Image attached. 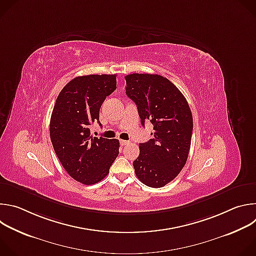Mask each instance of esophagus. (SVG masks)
<instances>
[{
    "instance_id": "esophagus-1",
    "label": "esophagus",
    "mask_w": 256,
    "mask_h": 256,
    "mask_svg": "<svg viewBox=\"0 0 256 256\" xmlns=\"http://www.w3.org/2000/svg\"><path fill=\"white\" fill-rule=\"evenodd\" d=\"M120 144H122V146H126V144H130V142H128V140H120Z\"/></svg>"
}]
</instances>
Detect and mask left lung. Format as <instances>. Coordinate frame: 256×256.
I'll use <instances>...</instances> for the list:
<instances>
[{
  "label": "left lung",
  "mask_w": 256,
  "mask_h": 256,
  "mask_svg": "<svg viewBox=\"0 0 256 256\" xmlns=\"http://www.w3.org/2000/svg\"><path fill=\"white\" fill-rule=\"evenodd\" d=\"M126 93L138 107L142 126H154L153 138L140 144L132 165L144 184L159 188L172 181L184 167L192 134V114L178 88L167 78L151 74L124 77Z\"/></svg>",
  "instance_id": "1"
}]
</instances>
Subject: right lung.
Listing matches in <instances>:
<instances>
[{
    "label": "right lung",
    "instance_id": "obj_1",
    "mask_svg": "<svg viewBox=\"0 0 256 256\" xmlns=\"http://www.w3.org/2000/svg\"><path fill=\"white\" fill-rule=\"evenodd\" d=\"M116 89V75H88L70 80L60 92L50 118L54 152L68 175L83 184L101 181L118 156L120 142L90 136L92 122L108 95Z\"/></svg>",
    "mask_w": 256,
    "mask_h": 256
}]
</instances>
